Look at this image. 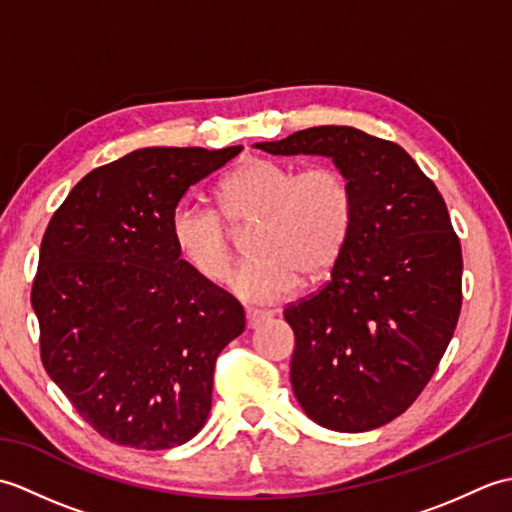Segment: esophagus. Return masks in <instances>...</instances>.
<instances>
[{
    "label": "esophagus",
    "mask_w": 512,
    "mask_h": 512,
    "mask_svg": "<svg viewBox=\"0 0 512 512\" xmlns=\"http://www.w3.org/2000/svg\"><path fill=\"white\" fill-rule=\"evenodd\" d=\"M270 319L268 312H262V310H246V325L248 330H257L259 325L266 323Z\"/></svg>",
    "instance_id": "34e87169"
}]
</instances>
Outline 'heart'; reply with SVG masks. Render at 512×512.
Listing matches in <instances>:
<instances>
[{
  "instance_id": "1",
  "label": "heart",
  "mask_w": 512,
  "mask_h": 512,
  "mask_svg": "<svg viewBox=\"0 0 512 512\" xmlns=\"http://www.w3.org/2000/svg\"><path fill=\"white\" fill-rule=\"evenodd\" d=\"M220 211L184 200L169 217L178 257L195 275L220 281L231 262V231L246 237L250 259L228 275V290L253 306H273L295 292L299 273L321 277L339 262L354 226V191L336 167L301 171L257 158L231 173L217 193Z\"/></svg>"
}]
</instances>
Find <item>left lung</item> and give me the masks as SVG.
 Instances as JSON below:
<instances>
[{"label":"left lung","mask_w":512,"mask_h":512,"mask_svg":"<svg viewBox=\"0 0 512 512\" xmlns=\"http://www.w3.org/2000/svg\"><path fill=\"white\" fill-rule=\"evenodd\" d=\"M253 147L323 156L354 191V226L317 295L284 310L290 383L306 416L361 433L400 416L436 372L462 308V248L436 189L405 149L347 125Z\"/></svg>","instance_id":"obj_1"}]
</instances>
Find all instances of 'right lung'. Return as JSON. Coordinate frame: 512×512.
<instances>
[{"mask_svg": "<svg viewBox=\"0 0 512 512\" xmlns=\"http://www.w3.org/2000/svg\"><path fill=\"white\" fill-rule=\"evenodd\" d=\"M242 145L145 147L90 171L46 228L32 308L41 361L103 438L173 449L211 411L215 361L246 328L239 303L178 257L169 217Z\"/></svg>", "mask_w": 512, "mask_h": 512, "instance_id": "1", "label": "right lung"}]
</instances>
